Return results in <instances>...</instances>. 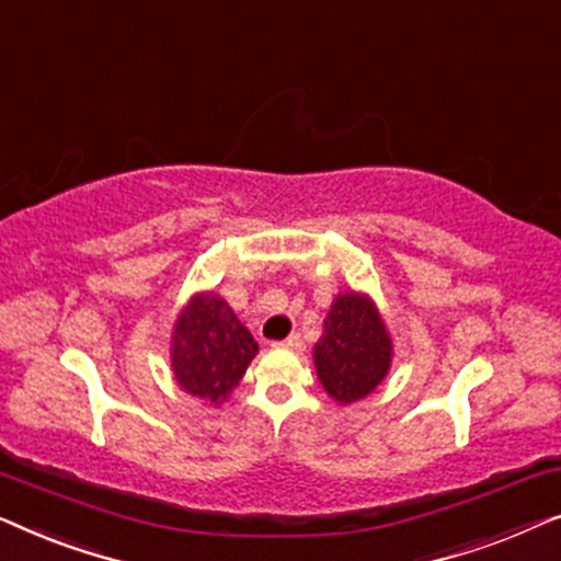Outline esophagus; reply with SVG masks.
Returning <instances> with one entry per match:
<instances>
[{
  "instance_id": "obj_1",
  "label": "esophagus",
  "mask_w": 561,
  "mask_h": 561,
  "mask_svg": "<svg viewBox=\"0 0 561 561\" xmlns=\"http://www.w3.org/2000/svg\"><path fill=\"white\" fill-rule=\"evenodd\" d=\"M275 347H283V350H294V352H298L304 347V340L298 334H290L288 340H283V342H275Z\"/></svg>"
}]
</instances>
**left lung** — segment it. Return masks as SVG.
<instances>
[{
	"label": "left lung",
	"instance_id": "8db88e82",
	"mask_svg": "<svg viewBox=\"0 0 561 561\" xmlns=\"http://www.w3.org/2000/svg\"><path fill=\"white\" fill-rule=\"evenodd\" d=\"M393 363V340L378 306L367 294H336L313 344V367L321 388L336 403L363 401L386 380Z\"/></svg>",
	"mask_w": 561,
	"mask_h": 561
}]
</instances>
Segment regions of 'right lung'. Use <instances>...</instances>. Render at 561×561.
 I'll return each mask as SVG.
<instances>
[{
  "instance_id": "right-lung-1",
  "label": "right lung",
  "mask_w": 561,
  "mask_h": 561,
  "mask_svg": "<svg viewBox=\"0 0 561 561\" xmlns=\"http://www.w3.org/2000/svg\"><path fill=\"white\" fill-rule=\"evenodd\" d=\"M255 355L257 342L219 294L198 290L181 306L171 332V367L183 393L221 405Z\"/></svg>"
}]
</instances>
